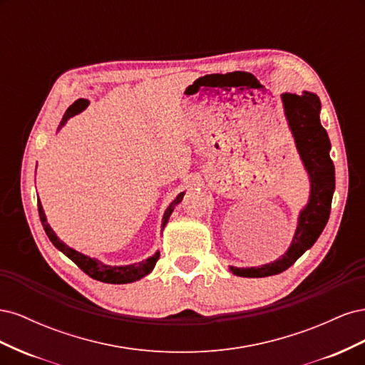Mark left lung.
<instances>
[{
    "mask_svg": "<svg viewBox=\"0 0 365 365\" xmlns=\"http://www.w3.org/2000/svg\"><path fill=\"white\" fill-rule=\"evenodd\" d=\"M284 113L288 117L295 145L304 168L311 176V200L303 210L292 245L272 263L257 268H231L240 277H268L288 269L302 254L311 248L324 230L335 190V165L330 160V141L326 129L319 123V98L312 94L283 93Z\"/></svg>",
    "mask_w": 365,
    "mask_h": 365,
    "instance_id": "1",
    "label": "left lung"
}]
</instances>
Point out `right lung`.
<instances>
[{
	"instance_id": "obj_1",
	"label": "right lung",
	"mask_w": 365,
	"mask_h": 365,
	"mask_svg": "<svg viewBox=\"0 0 365 365\" xmlns=\"http://www.w3.org/2000/svg\"><path fill=\"white\" fill-rule=\"evenodd\" d=\"M88 106V101H85V98H79V101H76L67 111H65L63 117H62V121H61V126L67 121L70 117L79 114L81 111H83V109ZM184 196V192L178 195V197L169 205V208L165 210L164 213V217H163V227L168 224L169 220V216L172 215L175 205L181 202ZM38 212H39V217H41V222H42V227L43 230H46V233L48 236V239L51 240V244L56 247L58 250H61L65 256L70 257L77 267H79L85 274L90 275L91 279L94 280H98V282H103V283H114V284H120V283H130V282H135L141 277H145V275H148L153 267H155V263L158 262L160 259V252H157L155 256L149 257L148 260L141 262V263H135V264H128V267H109V264H105L102 262H98L96 259H91L85 256V254H81L74 251L73 248L67 247L63 244L62 240L58 239V236L54 235V231L50 228V225L47 224V219H46V215H43V210H42V205L41 202L38 201Z\"/></svg>"
}]
</instances>
